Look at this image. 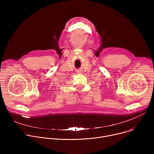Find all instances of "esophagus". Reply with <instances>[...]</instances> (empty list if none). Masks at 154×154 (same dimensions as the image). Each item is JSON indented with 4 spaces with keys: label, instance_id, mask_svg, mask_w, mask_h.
<instances>
[{
    "label": "esophagus",
    "instance_id": "obj_1",
    "mask_svg": "<svg viewBox=\"0 0 154 154\" xmlns=\"http://www.w3.org/2000/svg\"><path fill=\"white\" fill-rule=\"evenodd\" d=\"M76 72L77 74H82V72H83L82 70H81V69H78Z\"/></svg>",
    "mask_w": 154,
    "mask_h": 154
}]
</instances>
